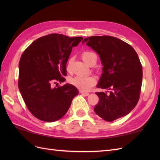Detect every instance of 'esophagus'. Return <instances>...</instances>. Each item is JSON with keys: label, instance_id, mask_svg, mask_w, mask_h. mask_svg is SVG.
<instances>
[{"label": "esophagus", "instance_id": "34e87169", "mask_svg": "<svg viewBox=\"0 0 160 160\" xmlns=\"http://www.w3.org/2000/svg\"><path fill=\"white\" fill-rule=\"evenodd\" d=\"M79 92L81 93V94H82V95H84V96H89V93L88 92H86V91H82V90H80Z\"/></svg>", "mask_w": 160, "mask_h": 160}]
</instances>
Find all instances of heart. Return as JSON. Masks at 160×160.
<instances>
[{
  "label": "heart",
  "mask_w": 160,
  "mask_h": 160,
  "mask_svg": "<svg viewBox=\"0 0 160 160\" xmlns=\"http://www.w3.org/2000/svg\"><path fill=\"white\" fill-rule=\"evenodd\" d=\"M82 58L84 62L90 65H92L93 63L96 64L98 58L96 53L92 52H89V51L84 52L82 53ZM72 62L73 58H70L68 60L67 64V69L68 71H71ZM69 81L71 84L83 91H88L96 83V78L93 76H75L69 78Z\"/></svg>",
  "instance_id": "b5f03b06"
}]
</instances>
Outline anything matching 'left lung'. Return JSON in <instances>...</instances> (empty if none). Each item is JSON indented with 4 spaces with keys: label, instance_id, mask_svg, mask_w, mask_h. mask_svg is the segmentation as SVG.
<instances>
[{
    "label": "left lung",
    "instance_id": "obj_1",
    "mask_svg": "<svg viewBox=\"0 0 160 160\" xmlns=\"http://www.w3.org/2000/svg\"><path fill=\"white\" fill-rule=\"evenodd\" d=\"M84 42L98 53L103 65L97 88L111 90L109 93L96 92L100 101L95 113L108 122L127 115L140 96L142 66L138 53L128 43L113 36H91Z\"/></svg>",
    "mask_w": 160,
    "mask_h": 160
}]
</instances>
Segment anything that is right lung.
<instances>
[{
  "instance_id": "right-lung-1",
  "label": "right lung",
  "mask_w": 160,
  "mask_h": 160,
  "mask_svg": "<svg viewBox=\"0 0 160 160\" xmlns=\"http://www.w3.org/2000/svg\"><path fill=\"white\" fill-rule=\"evenodd\" d=\"M82 37L52 33L34 40L19 62L18 89L29 111L40 120L52 122L66 114L78 90L65 81L66 64ZM56 84V88H53Z\"/></svg>"
}]
</instances>
